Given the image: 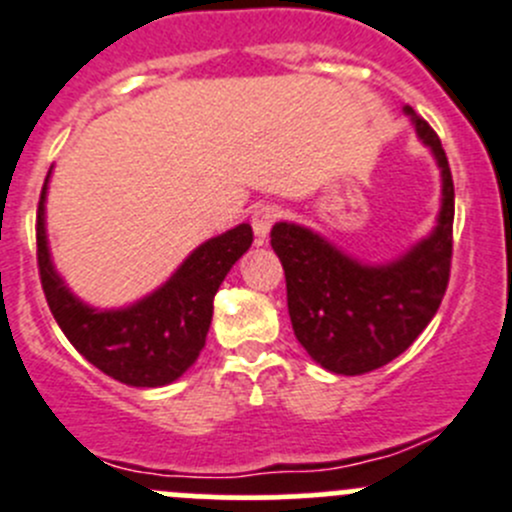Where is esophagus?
Returning a JSON list of instances; mask_svg holds the SVG:
<instances>
[{
	"mask_svg": "<svg viewBox=\"0 0 512 512\" xmlns=\"http://www.w3.org/2000/svg\"><path fill=\"white\" fill-rule=\"evenodd\" d=\"M280 217V210L275 205H260L252 212V232H255V245H265L272 225Z\"/></svg>",
	"mask_w": 512,
	"mask_h": 512,
	"instance_id": "esophagus-1",
	"label": "esophagus"
}]
</instances>
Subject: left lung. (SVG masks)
<instances>
[{
    "label": "left lung",
    "mask_w": 512,
    "mask_h": 512,
    "mask_svg": "<svg viewBox=\"0 0 512 512\" xmlns=\"http://www.w3.org/2000/svg\"><path fill=\"white\" fill-rule=\"evenodd\" d=\"M440 167L443 197L433 232L390 262H362L297 222L272 227L285 270L292 330L307 355L335 375H365L408 350L443 302L453 257L455 190L440 137L403 107Z\"/></svg>",
    "instance_id": "1"
}]
</instances>
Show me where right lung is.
Here are the masks:
<instances>
[{
	"instance_id": "obj_1",
	"label": "right lung",
	"mask_w": 512,
	"mask_h": 512,
	"mask_svg": "<svg viewBox=\"0 0 512 512\" xmlns=\"http://www.w3.org/2000/svg\"><path fill=\"white\" fill-rule=\"evenodd\" d=\"M52 175V170H49ZM49 175L37 207V262L54 320L84 360L132 388H162L185 375L205 347L212 300L237 260L250 250L247 222L210 237L185 257L170 280L124 307H92L57 272L47 240Z\"/></svg>"
}]
</instances>
